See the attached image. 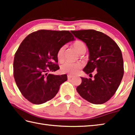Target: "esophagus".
<instances>
[{"mask_svg": "<svg viewBox=\"0 0 135 135\" xmlns=\"http://www.w3.org/2000/svg\"><path fill=\"white\" fill-rule=\"evenodd\" d=\"M73 77V76H72V75H67V78H68V79H71Z\"/></svg>", "mask_w": 135, "mask_h": 135, "instance_id": "34e87169", "label": "esophagus"}]
</instances>
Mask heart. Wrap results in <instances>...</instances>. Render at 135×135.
Instances as JSON below:
<instances>
[{"label":"heart","instance_id":"obj_1","mask_svg":"<svg viewBox=\"0 0 135 135\" xmlns=\"http://www.w3.org/2000/svg\"><path fill=\"white\" fill-rule=\"evenodd\" d=\"M74 46L76 49L80 54H84L86 51V46L84 43L80 40H77L74 43ZM65 46H61L58 49L57 52V57L59 61H62L64 60V52ZM83 67V64L80 62H66L61 66V71L64 73H67L70 75H74L76 74L80 69Z\"/></svg>","mask_w":135,"mask_h":135}]
</instances>
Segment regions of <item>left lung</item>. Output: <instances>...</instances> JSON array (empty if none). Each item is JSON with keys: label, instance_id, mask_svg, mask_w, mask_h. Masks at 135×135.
<instances>
[{"label": "left lung", "instance_id": "left-lung-1", "mask_svg": "<svg viewBox=\"0 0 135 135\" xmlns=\"http://www.w3.org/2000/svg\"><path fill=\"white\" fill-rule=\"evenodd\" d=\"M89 49V60L83 71L94 79L82 78L76 88L83 98L93 104H102L111 98L120 86L124 75V61L121 49L110 37L95 30L71 31Z\"/></svg>", "mask_w": 135, "mask_h": 135}]
</instances>
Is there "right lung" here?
<instances>
[{"instance_id": "right-lung-1", "label": "right lung", "mask_w": 135, "mask_h": 135, "mask_svg": "<svg viewBox=\"0 0 135 135\" xmlns=\"http://www.w3.org/2000/svg\"><path fill=\"white\" fill-rule=\"evenodd\" d=\"M74 40L69 31L40 30L29 34L15 54L14 77L22 95L33 104H42L54 97L67 75H55L59 70L58 49Z\"/></svg>"}]
</instances>
